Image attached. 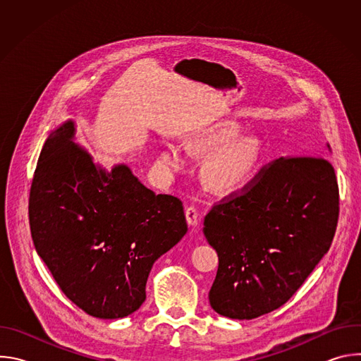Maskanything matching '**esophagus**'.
<instances>
[{"mask_svg": "<svg viewBox=\"0 0 361 361\" xmlns=\"http://www.w3.org/2000/svg\"><path fill=\"white\" fill-rule=\"evenodd\" d=\"M185 219H187V223L191 227H197L198 226L200 214H198V210L194 207V205H190V207L185 209Z\"/></svg>", "mask_w": 361, "mask_h": 361, "instance_id": "esophagus-1", "label": "esophagus"}]
</instances>
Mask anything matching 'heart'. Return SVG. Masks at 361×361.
Listing matches in <instances>:
<instances>
[{
    "mask_svg": "<svg viewBox=\"0 0 361 361\" xmlns=\"http://www.w3.org/2000/svg\"><path fill=\"white\" fill-rule=\"evenodd\" d=\"M235 124H221L195 135L187 145L194 156H212L204 167V180L214 191L233 192L241 190L259 170L262 144L255 137L235 138ZM163 167L169 173L181 171L188 164L187 151L169 144L161 154Z\"/></svg>",
    "mask_w": 361,
    "mask_h": 361,
    "instance_id": "obj_1",
    "label": "heart"
}]
</instances>
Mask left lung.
Here are the masks:
<instances>
[{
    "label": "left lung",
    "mask_w": 361,
    "mask_h": 361,
    "mask_svg": "<svg viewBox=\"0 0 361 361\" xmlns=\"http://www.w3.org/2000/svg\"><path fill=\"white\" fill-rule=\"evenodd\" d=\"M338 212V184L326 157L302 154L263 166L204 219V235L219 255L212 307L237 320L281 307L329 251Z\"/></svg>",
    "instance_id": "obj_1"
}]
</instances>
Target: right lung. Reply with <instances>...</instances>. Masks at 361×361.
Masks as SVG:
<instances>
[{
    "label": "right lung",
    "mask_w": 361,
    "mask_h": 361,
    "mask_svg": "<svg viewBox=\"0 0 361 361\" xmlns=\"http://www.w3.org/2000/svg\"><path fill=\"white\" fill-rule=\"evenodd\" d=\"M73 134L68 121L41 149L28 200L31 237L77 307L121 319L145 300L154 262L187 233L183 202L147 188L127 166L97 169Z\"/></svg>",
    "instance_id": "right-lung-1"
}]
</instances>
